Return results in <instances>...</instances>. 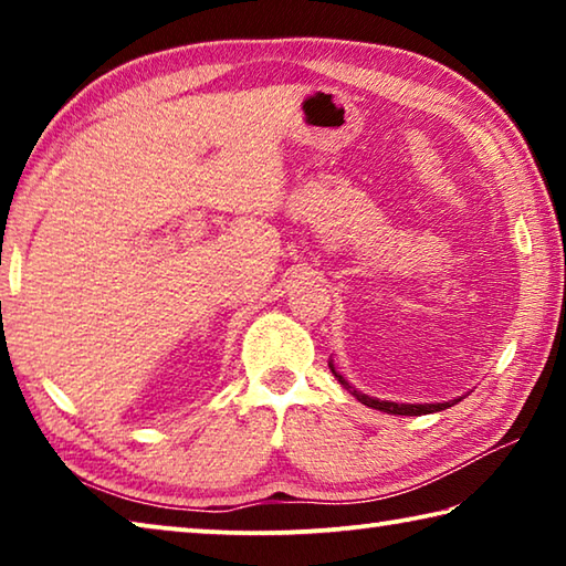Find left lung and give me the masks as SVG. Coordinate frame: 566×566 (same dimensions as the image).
<instances>
[{"label":"left lung","instance_id":"left-lung-1","mask_svg":"<svg viewBox=\"0 0 566 566\" xmlns=\"http://www.w3.org/2000/svg\"><path fill=\"white\" fill-rule=\"evenodd\" d=\"M332 367V375L339 379V385L349 391L352 397H357L361 405H367V407H371V409H379V411H387V415H405V417H419V415H432V411H442V409H447V407H452V405H457L459 399H454V401H444V405H397V401H379V399H375V397H367V395H361V391H357L354 387H349V381L344 379L337 369H334V364H329Z\"/></svg>","mask_w":566,"mask_h":566}]
</instances>
